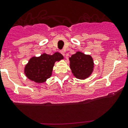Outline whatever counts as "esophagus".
<instances>
[{"label":"esophagus","instance_id":"esophagus-1","mask_svg":"<svg viewBox=\"0 0 128 128\" xmlns=\"http://www.w3.org/2000/svg\"><path fill=\"white\" fill-rule=\"evenodd\" d=\"M60 52L63 55V56H64V54H65V51H64V50H60Z\"/></svg>","mask_w":128,"mask_h":128}]
</instances>
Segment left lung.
Instances as JSON below:
<instances>
[{
    "label": "left lung",
    "instance_id": "obj_1",
    "mask_svg": "<svg viewBox=\"0 0 128 128\" xmlns=\"http://www.w3.org/2000/svg\"><path fill=\"white\" fill-rule=\"evenodd\" d=\"M70 68L76 78L85 79L93 70V61L90 56L78 52L70 58Z\"/></svg>",
    "mask_w": 128,
    "mask_h": 128
}]
</instances>
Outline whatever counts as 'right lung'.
<instances>
[{"instance_id": "obj_1", "label": "right lung", "mask_w": 128, "mask_h": 128, "mask_svg": "<svg viewBox=\"0 0 128 128\" xmlns=\"http://www.w3.org/2000/svg\"><path fill=\"white\" fill-rule=\"evenodd\" d=\"M63 58L59 52L53 55L43 54L39 57H32L25 67L26 76L34 82L42 83L51 76L55 62Z\"/></svg>"}]
</instances>
